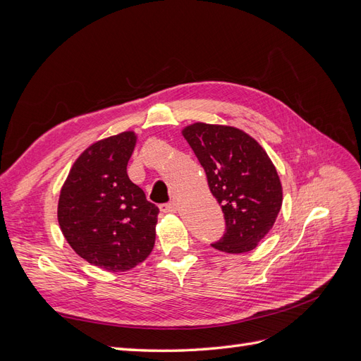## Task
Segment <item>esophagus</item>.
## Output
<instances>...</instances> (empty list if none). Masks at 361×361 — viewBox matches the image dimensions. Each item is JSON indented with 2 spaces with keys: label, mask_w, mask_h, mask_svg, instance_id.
<instances>
[{
  "label": "esophagus",
  "mask_w": 361,
  "mask_h": 361,
  "mask_svg": "<svg viewBox=\"0 0 361 361\" xmlns=\"http://www.w3.org/2000/svg\"><path fill=\"white\" fill-rule=\"evenodd\" d=\"M159 209L164 212V214H171V212H176V204L174 203H164L159 206Z\"/></svg>",
  "instance_id": "obj_1"
}]
</instances>
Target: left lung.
Listing matches in <instances>:
<instances>
[{"label": "left lung", "mask_w": 361, "mask_h": 361, "mask_svg": "<svg viewBox=\"0 0 361 361\" xmlns=\"http://www.w3.org/2000/svg\"><path fill=\"white\" fill-rule=\"evenodd\" d=\"M221 204L226 233L214 248L255 250L276 223L283 190L274 164L257 141L233 126L194 123L182 130Z\"/></svg>", "instance_id": "8db88e82"}]
</instances>
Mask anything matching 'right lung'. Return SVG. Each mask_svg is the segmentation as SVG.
<instances>
[{"label": "right lung", "mask_w": 361, "mask_h": 361, "mask_svg": "<svg viewBox=\"0 0 361 361\" xmlns=\"http://www.w3.org/2000/svg\"><path fill=\"white\" fill-rule=\"evenodd\" d=\"M135 143L126 130L87 147L59 199V224L75 253L113 272L134 268L155 245L159 209L126 171Z\"/></svg>", "instance_id": "obj_1"}]
</instances>
